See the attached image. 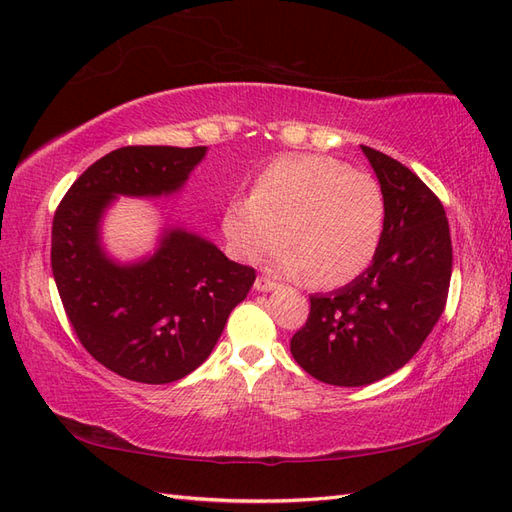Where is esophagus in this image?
I'll use <instances>...</instances> for the list:
<instances>
[{"label": "esophagus", "instance_id": "esophagus-1", "mask_svg": "<svg viewBox=\"0 0 512 512\" xmlns=\"http://www.w3.org/2000/svg\"><path fill=\"white\" fill-rule=\"evenodd\" d=\"M277 287H279V283L268 279V277H264V274H261V277L255 279V290H257V292H270V290H277Z\"/></svg>", "mask_w": 512, "mask_h": 512}]
</instances>
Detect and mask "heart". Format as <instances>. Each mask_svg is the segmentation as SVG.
<instances>
[{"instance_id":"b5f03b06","label":"heart","mask_w":512,"mask_h":512,"mask_svg":"<svg viewBox=\"0 0 512 512\" xmlns=\"http://www.w3.org/2000/svg\"><path fill=\"white\" fill-rule=\"evenodd\" d=\"M385 214V194L372 175L335 157L283 155L259 170L248 196L225 205L222 235L231 255L246 261L281 238L274 261L283 272L337 287L372 264Z\"/></svg>"}]
</instances>
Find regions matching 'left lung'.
Returning a JSON list of instances; mask_svg holds the SVG:
<instances>
[{"mask_svg": "<svg viewBox=\"0 0 512 512\" xmlns=\"http://www.w3.org/2000/svg\"><path fill=\"white\" fill-rule=\"evenodd\" d=\"M385 194V229L372 266L333 294L311 296L290 350L313 378L363 387L400 370L448 300L450 225L439 196L393 157L361 147Z\"/></svg>", "mask_w": 512, "mask_h": 512, "instance_id": "left-lung-1", "label": "left lung"}]
</instances>
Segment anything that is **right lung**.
<instances>
[{
	"instance_id": "1",
	"label": "right lung",
	"mask_w": 512,
	"mask_h": 512,
	"mask_svg": "<svg viewBox=\"0 0 512 512\" xmlns=\"http://www.w3.org/2000/svg\"><path fill=\"white\" fill-rule=\"evenodd\" d=\"M205 147H123L75 179L51 227V270L67 318L103 368L147 385L188 376L209 357L255 268L229 261L199 235L168 229L153 257L119 266L99 244L114 196L183 186Z\"/></svg>"
}]
</instances>
